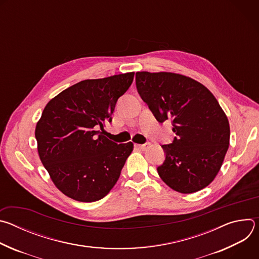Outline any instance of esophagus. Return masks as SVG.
I'll return each mask as SVG.
<instances>
[{
  "mask_svg": "<svg viewBox=\"0 0 259 259\" xmlns=\"http://www.w3.org/2000/svg\"><path fill=\"white\" fill-rule=\"evenodd\" d=\"M151 145V143L150 142H147V143H144V144H135V146L137 147V149H139V150H142V151H145L147 147H149Z\"/></svg>",
  "mask_w": 259,
  "mask_h": 259,
  "instance_id": "1",
  "label": "esophagus"
}]
</instances>
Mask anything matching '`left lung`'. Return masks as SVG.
<instances>
[{"instance_id":"left-lung-1","label":"left lung","mask_w":259,"mask_h":259,"mask_svg":"<svg viewBox=\"0 0 259 259\" xmlns=\"http://www.w3.org/2000/svg\"><path fill=\"white\" fill-rule=\"evenodd\" d=\"M136 87L156 119L171 120L176 134L162 145L166 158L157 169L162 180L181 194L209 186L230 144V123L217 99L203 84L174 72L137 71Z\"/></svg>"}]
</instances>
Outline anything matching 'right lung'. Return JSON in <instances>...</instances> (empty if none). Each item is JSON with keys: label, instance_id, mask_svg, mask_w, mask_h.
I'll return each instance as SVG.
<instances>
[{"label": "right lung", "instance_id": "1", "mask_svg": "<svg viewBox=\"0 0 259 259\" xmlns=\"http://www.w3.org/2000/svg\"><path fill=\"white\" fill-rule=\"evenodd\" d=\"M133 78L134 72H126L84 80L46 104L34 131L38 153L55 187L68 198L95 202L117 183L133 143L109 140L103 127L112 122Z\"/></svg>", "mask_w": 259, "mask_h": 259}]
</instances>
